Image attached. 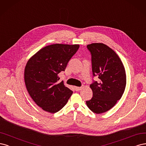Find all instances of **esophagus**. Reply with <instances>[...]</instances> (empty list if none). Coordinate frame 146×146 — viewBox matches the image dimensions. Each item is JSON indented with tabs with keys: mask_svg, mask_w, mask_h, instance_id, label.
<instances>
[{
	"mask_svg": "<svg viewBox=\"0 0 146 146\" xmlns=\"http://www.w3.org/2000/svg\"><path fill=\"white\" fill-rule=\"evenodd\" d=\"M74 88L76 91H79L80 90H81L82 87H74Z\"/></svg>",
	"mask_w": 146,
	"mask_h": 146,
	"instance_id": "esophagus-1",
	"label": "esophagus"
}]
</instances>
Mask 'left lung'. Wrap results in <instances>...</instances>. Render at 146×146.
Segmentation results:
<instances>
[{
	"mask_svg": "<svg viewBox=\"0 0 146 146\" xmlns=\"http://www.w3.org/2000/svg\"><path fill=\"white\" fill-rule=\"evenodd\" d=\"M92 56L93 76L99 81L90 85L93 97L87 101L88 107L97 114L111 109L123 96L126 86V74L123 62L115 51L102 43L87 46Z\"/></svg>",
	"mask_w": 146,
	"mask_h": 146,
	"instance_id": "1",
	"label": "left lung"
}]
</instances>
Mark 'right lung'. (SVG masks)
<instances>
[{"label":"right lung","instance_id":"right-lung-1","mask_svg":"<svg viewBox=\"0 0 146 146\" xmlns=\"http://www.w3.org/2000/svg\"><path fill=\"white\" fill-rule=\"evenodd\" d=\"M79 45L56 44L40 49L28 61L24 79L27 91L36 104L54 113L67 104L73 92L59 82L58 74L64 72Z\"/></svg>","mask_w":146,"mask_h":146}]
</instances>
